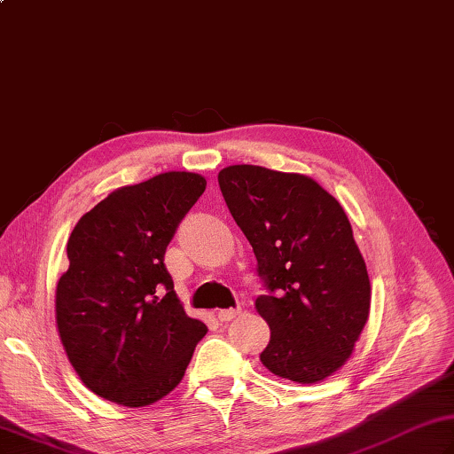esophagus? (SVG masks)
Here are the masks:
<instances>
[{"instance_id": "obj_1", "label": "esophagus", "mask_w": 454, "mask_h": 454, "mask_svg": "<svg viewBox=\"0 0 454 454\" xmlns=\"http://www.w3.org/2000/svg\"><path fill=\"white\" fill-rule=\"evenodd\" d=\"M239 314V308H226V310H218V320L220 322H230Z\"/></svg>"}]
</instances>
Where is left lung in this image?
<instances>
[{"instance_id":"1","label":"left lung","mask_w":454,"mask_h":454,"mask_svg":"<svg viewBox=\"0 0 454 454\" xmlns=\"http://www.w3.org/2000/svg\"><path fill=\"white\" fill-rule=\"evenodd\" d=\"M218 185L269 294L255 301L271 340L259 359L298 384L349 359L371 310V281L345 210L301 173L228 166Z\"/></svg>"}]
</instances>
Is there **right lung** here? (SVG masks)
<instances>
[{
  "label": "right lung",
  "mask_w": 454,
  "mask_h": 454,
  "mask_svg": "<svg viewBox=\"0 0 454 454\" xmlns=\"http://www.w3.org/2000/svg\"><path fill=\"white\" fill-rule=\"evenodd\" d=\"M207 179L168 171L113 191L67 239L56 325L74 371L98 396L142 408L177 387L207 325L189 317L163 265Z\"/></svg>",
  "instance_id": "1"
}]
</instances>
